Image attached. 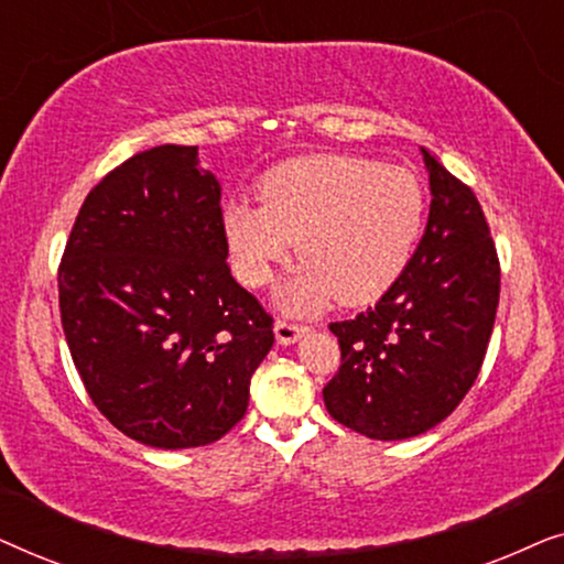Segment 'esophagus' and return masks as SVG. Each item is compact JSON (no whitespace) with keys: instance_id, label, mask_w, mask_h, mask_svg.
<instances>
[{"instance_id":"obj_1","label":"esophagus","mask_w":564,"mask_h":564,"mask_svg":"<svg viewBox=\"0 0 564 564\" xmlns=\"http://www.w3.org/2000/svg\"><path fill=\"white\" fill-rule=\"evenodd\" d=\"M307 330V326H297V323L292 321H276L274 326V336H276V344L288 346V344H295L300 336H303Z\"/></svg>"}]
</instances>
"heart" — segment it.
<instances>
[{
	"mask_svg": "<svg viewBox=\"0 0 564 564\" xmlns=\"http://www.w3.org/2000/svg\"><path fill=\"white\" fill-rule=\"evenodd\" d=\"M259 203L226 207V238L249 288L272 280L290 257L305 261L282 303L318 311L328 300L365 305L403 274L423 228V187L411 169L359 156H307L276 166Z\"/></svg>",
	"mask_w": 564,
	"mask_h": 564,
	"instance_id": "1",
	"label": "heart"
}]
</instances>
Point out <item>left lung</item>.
<instances>
[{
  "label": "left lung",
  "mask_w": 564,
  "mask_h": 564,
  "mask_svg": "<svg viewBox=\"0 0 564 564\" xmlns=\"http://www.w3.org/2000/svg\"><path fill=\"white\" fill-rule=\"evenodd\" d=\"M431 213L419 249L380 303L330 323L341 365L323 388L330 419L398 442L442 423L480 375L500 261L475 192L423 151Z\"/></svg>",
  "instance_id": "obj_1"
}]
</instances>
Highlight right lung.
Listing matches in <instances>:
<instances>
[{
	"label": "right lung",
	"instance_id": "add662e5",
	"mask_svg": "<svg viewBox=\"0 0 564 564\" xmlns=\"http://www.w3.org/2000/svg\"><path fill=\"white\" fill-rule=\"evenodd\" d=\"M220 184L197 145H156L84 199L58 264L68 351L97 411L159 449L226 436L274 344L228 267Z\"/></svg>",
	"mask_w": 564,
	"mask_h": 564
}]
</instances>
